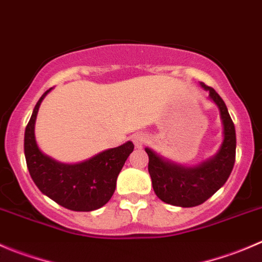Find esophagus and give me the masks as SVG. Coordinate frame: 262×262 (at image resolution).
Masks as SVG:
<instances>
[{"label": "esophagus", "mask_w": 262, "mask_h": 262, "mask_svg": "<svg viewBox=\"0 0 262 262\" xmlns=\"http://www.w3.org/2000/svg\"><path fill=\"white\" fill-rule=\"evenodd\" d=\"M132 141H133L136 148H142L147 143V136L143 133H137L132 137Z\"/></svg>", "instance_id": "34e87169"}]
</instances>
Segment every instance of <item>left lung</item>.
<instances>
[{
	"label": "left lung",
	"mask_w": 262,
	"mask_h": 262,
	"mask_svg": "<svg viewBox=\"0 0 262 262\" xmlns=\"http://www.w3.org/2000/svg\"><path fill=\"white\" fill-rule=\"evenodd\" d=\"M209 92V98L217 106L223 124V142L216 154L195 166L172 162L144 148L148 155V172L155 193L165 204L194 207L204 204L229 178L235 161V128L223 98L211 87L200 83Z\"/></svg>",
	"instance_id": "obj_1"
}]
</instances>
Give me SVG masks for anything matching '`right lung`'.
Here are the masks:
<instances>
[{
  "label": "right lung",
  "instance_id": "add662e5",
  "mask_svg": "<svg viewBox=\"0 0 262 262\" xmlns=\"http://www.w3.org/2000/svg\"><path fill=\"white\" fill-rule=\"evenodd\" d=\"M50 91L39 98L25 128L24 154L30 177L43 194L65 209H100L113 197L119 172L133 152L134 144L128 141L78 164H63L43 154L35 141L34 126L40 103Z\"/></svg>",
  "mask_w": 262,
  "mask_h": 262
}]
</instances>
